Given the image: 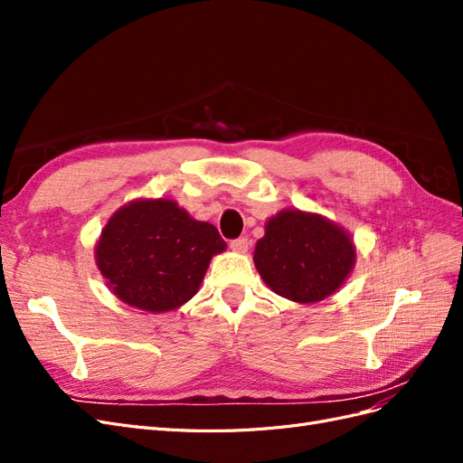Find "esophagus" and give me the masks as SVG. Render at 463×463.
Returning <instances> with one entry per match:
<instances>
[{
    "instance_id": "34e87169",
    "label": "esophagus",
    "mask_w": 463,
    "mask_h": 463,
    "mask_svg": "<svg viewBox=\"0 0 463 463\" xmlns=\"http://www.w3.org/2000/svg\"><path fill=\"white\" fill-rule=\"evenodd\" d=\"M230 247L235 250V253H247L249 240H247V237H237V240H233L230 243Z\"/></svg>"
}]
</instances>
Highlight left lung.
<instances>
[{
    "label": "left lung",
    "instance_id": "8db88e82",
    "mask_svg": "<svg viewBox=\"0 0 463 463\" xmlns=\"http://www.w3.org/2000/svg\"><path fill=\"white\" fill-rule=\"evenodd\" d=\"M253 260L264 284L278 296L317 303L344 284L354 269L355 247L326 218L284 210L266 223Z\"/></svg>",
    "mask_w": 463,
    "mask_h": 463
}]
</instances>
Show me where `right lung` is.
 I'll return each mask as SVG.
<instances>
[{"label":"right lung","mask_w":463,"mask_h":463,"mask_svg":"<svg viewBox=\"0 0 463 463\" xmlns=\"http://www.w3.org/2000/svg\"><path fill=\"white\" fill-rule=\"evenodd\" d=\"M223 249L213 223L193 220L174 201H135L106 223L96 262L121 301L164 313L197 293L210 259Z\"/></svg>","instance_id":"obj_1"}]
</instances>
